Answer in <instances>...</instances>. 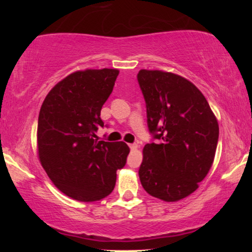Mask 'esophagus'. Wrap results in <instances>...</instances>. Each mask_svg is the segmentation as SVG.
<instances>
[{
	"mask_svg": "<svg viewBox=\"0 0 252 252\" xmlns=\"http://www.w3.org/2000/svg\"><path fill=\"white\" fill-rule=\"evenodd\" d=\"M129 149L130 150H136L137 149V144L136 143H130L129 144Z\"/></svg>",
	"mask_w": 252,
	"mask_h": 252,
	"instance_id": "34e87169",
	"label": "esophagus"
}]
</instances>
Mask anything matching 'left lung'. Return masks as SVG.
<instances>
[{"label":"left lung","mask_w":252,"mask_h":252,"mask_svg":"<svg viewBox=\"0 0 252 252\" xmlns=\"http://www.w3.org/2000/svg\"><path fill=\"white\" fill-rule=\"evenodd\" d=\"M137 81L147 105L148 128L158 142L143 148L139 170L148 194L177 202L198 188L215 159L219 126L194 84L159 70H140Z\"/></svg>","instance_id":"left-lung-1"}]
</instances>
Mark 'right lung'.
Instances as JSON below:
<instances>
[{
    "label": "right lung",
    "mask_w": 252,
    "mask_h": 252,
    "mask_svg": "<svg viewBox=\"0 0 252 252\" xmlns=\"http://www.w3.org/2000/svg\"><path fill=\"white\" fill-rule=\"evenodd\" d=\"M119 71H77L58 82L44 98L37 122V154L53 184L68 197L95 202L111 194L116 172L126 164L125 142L97 141L104 126L101 109Z\"/></svg>",
    "instance_id": "add662e5"
}]
</instances>
